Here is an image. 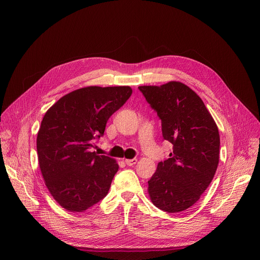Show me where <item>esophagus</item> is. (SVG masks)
<instances>
[{
    "mask_svg": "<svg viewBox=\"0 0 260 260\" xmlns=\"http://www.w3.org/2000/svg\"><path fill=\"white\" fill-rule=\"evenodd\" d=\"M137 163V159H125V164L128 166H133Z\"/></svg>",
    "mask_w": 260,
    "mask_h": 260,
    "instance_id": "1",
    "label": "esophagus"
}]
</instances>
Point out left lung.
Returning <instances> with one entry per match:
<instances>
[{
	"label": "left lung",
	"instance_id": "1",
	"mask_svg": "<svg viewBox=\"0 0 260 260\" xmlns=\"http://www.w3.org/2000/svg\"><path fill=\"white\" fill-rule=\"evenodd\" d=\"M139 90L162 122L172 145L169 159L158 164L148 194L159 209L176 213L194 205L210 185L219 161V133L201 97L180 81L141 85Z\"/></svg>",
	"mask_w": 260,
	"mask_h": 260
}]
</instances>
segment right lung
Wrapping results in <instances>:
<instances>
[{
  "mask_svg": "<svg viewBox=\"0 0 260 260\" xmlns=\"http://www.w3.org/2000/svg\"><path fill=\"white\" fill-rule=\"evenodd\" d=\"M132 93L128 85L85 86L46 112L37 138L39 164L49 192L66 210L83 212L108 194L119 165L91 148Z\"/></svg>",
  "mask_w": 260,
  "mask_h": 260,
  "instance_id": "obj_1",
  "label": "right lung"
}]
</instances>
